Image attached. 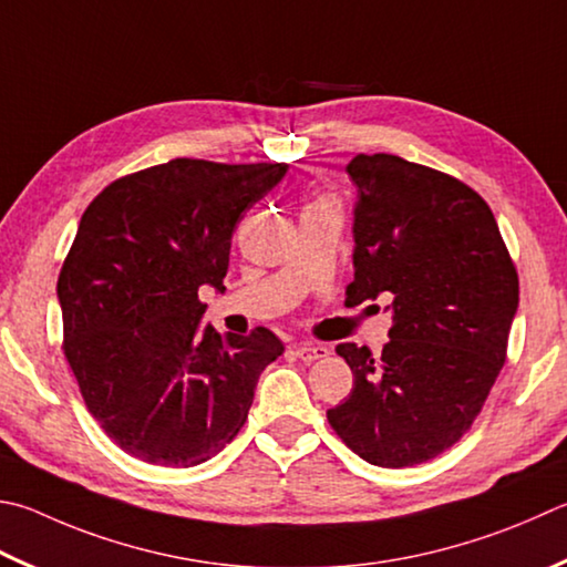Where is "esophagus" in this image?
<instances>
[{
	"label": "esophagus",
	"instance_id": "34e87169",
	"mask_svg": "<svg viewBox=\"0 0 567 567\" xmlns=\"http://www.w3.org/2000/svg\"><path fill=\"white\" fill-rule=\"evenodd\" d=\"M329 349L324 344H300L295 347V357L302 359V362H317V359H324Z\"/></svg>",
	"mask_w": 567,
	"mask_h": 567
}]
</instances>
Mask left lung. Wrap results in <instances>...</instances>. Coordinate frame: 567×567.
<instances>
[{
  "mask_svg": "<svg viewBox=\"0 0 567 567\" xmlns=\"http://www.w3.org/2000/svg\"><path fill=\"white\" fill-rule=\"evenodd\" d=\"M347 173L357 185L347 305L391 297V332L382 357L337 347L354 386L327 419L367 463L416 466L481 414L506 362L518 272L466 183L389 153H359Z\"/></svg>",
  "mask_w": 567,
  "mask_h": 567,
  "instance_id": "8db88e82",
  "label": "left lung"
}]
</instances>
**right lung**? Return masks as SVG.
Masks as SVG:
<instances>
[{
	"instance_id": "right-lung-1",
	"label": "right lung",
	"mask_w": 567,
	"mask_h": 567,
	"mask_svg": "<svg viewBox=\"0 0 567 567\" xmlns=\"http://www.w3.org/2000/svg\"><path fill=\"white\" fill-rule=\"evenodd\" d=\"M285 163L173 158L106 185L81 215L56 295L64 354L86 409L126 454L190 468L238 436L262 369L285 352L270 329L200 327V287L225 292L243 213Z\"/></svg>"
}]
</instances>
